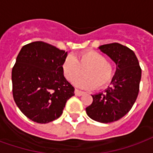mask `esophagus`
Segmentation results:
<instances>
[{"label":"esophagus","mask_w":153,"mask_h":153,"mask_svg":"<svg viewBox=\"0 0 153 153\" xmlns=\"http://www.w3.org/2000/svg\"><path fill=\"white\" fill-rule=\"evenodd\" d=\"M74 94H75L76 96H82V95L83 94V92L79 91V90H78V89H75L74 90Z\"/></svg>","instance_id":"1"}]
</instances>
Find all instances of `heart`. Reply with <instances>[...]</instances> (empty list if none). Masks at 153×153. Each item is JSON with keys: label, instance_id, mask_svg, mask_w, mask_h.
<instances>
[{"label": "heart", "instance_id": "obj_1", "mask_svg": "<svg viewBox=\"0 0 153 153\" xmlns=\"http://www.w3.org/2000/svg\"><path fill=\"white\" fill-rule=\"evenodd\" d=\"M65 78L73 82L84 70L85 76L75 80L74 85L83 89L102 88L108 85L114 75L112 64L106 60L102 54L86 51L75 57L68 56L61 65Z\"/></svg>", "mask_w": 153, "mask_h": 153}]
</instances>
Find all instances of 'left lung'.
<instances>
[{"mask_svg":"<svg viewBox=\"0 0 153 153\" xmlns=\"http://www.w3.org/2000/svg\"><path fill=\"white\" fill-rule=\"evenodd\" d=\"M116 65V71L111 80L112 86L105 93L93 97V103L86 108L87 115L100 123L118 120L130 111L139 92L142 70L134 52L121 44L110 43L100 46Z\"/></svg>","mask_w":153,"mask_h":153,"instance_id":"left-lung-1","label":"left lung"}]
</instances>
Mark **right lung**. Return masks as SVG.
<instances>
[{
	"label": "right lung",
	"instance_id": "right-lung-1",
	"mask_svg": "<svg viewBox=\"0 0 153 153\" xmlns=\"http://www.w3.org/2000/svg\"><path fill=\"white\" fill-rule=\"evenodd\" d=\"M66 56L67 51L43 42L27 44L19 51L12 69L13 97L33 121L46 124L58 119L74 95L61 69Z\"/></svg>",
	"mask_w": 153,
	"mask_h": 153
}]
</instances>
